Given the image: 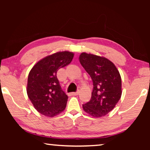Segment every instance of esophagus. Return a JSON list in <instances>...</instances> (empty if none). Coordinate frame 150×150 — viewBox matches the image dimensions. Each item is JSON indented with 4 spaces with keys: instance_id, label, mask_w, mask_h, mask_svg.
I'll list each match as a JSON object with an SVG mask.
<instances>
[{
    "instance_id": "esophagus-1",
    "label": "esophagus",
    "mask_w": 150,
    "mask_h": 150,
    "mask_svg": "<svg viewBox=\"0 0 150 150\" xmlns=\"http://www.w3.org/2000/svg\"><path fill=\"white\" fill-rule=\"evenodd\" d=\"M80 91H77V92H73V93H71L70 95H78L79 94Z\"/></svg>"
}]
</instances>
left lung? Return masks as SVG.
<instances>
[{"label":"left lung","instance_id":"8db88e82","mask_svg":"<svg viewBox=\"0 0 150 150\" xmlns=\"http://www.w3.org/2000/svg\"><path fill=\"white\" fill-rule=\"evenodd\" d=\"M79 61L93 84L91 100L83 105V110L93 117L105 116L115 107L121 97L120 73L114 63L105 57L82 53Z\"/></svg>","mask_w":150,"mask_h":150}]
</instances>
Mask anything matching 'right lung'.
<instances>
[{
  "label": "right lung",
  "instance_id": "obj_1",
  "mask_svg": "<svg viewBox=\"0 0 150 150\" xmlns=\"http://www.w3.org/2000/svg\"><path fill=\"white\" fill-rule=\"evenodd\" d=\"M72 52L55 53L39 61L30 71L27 94L34 108L40 114L53 117L66 107L68 96L62 90L57 72L71 62Z\"/></svg>",
  "mask_w": 150,
  "mask_h": 150
}]
</instances>
